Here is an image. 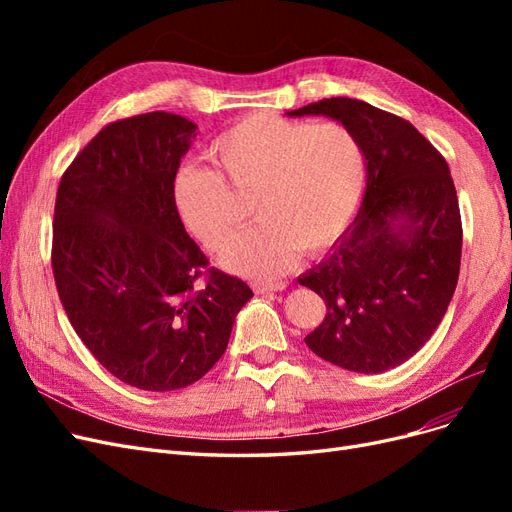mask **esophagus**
Returning <instances> with one entry per match:
<instances>
[{"label": "esophagus", "mask_w": 512, "mask_h": 512, "mask_svg": "<svg viewBox=\"0 0 512 512\" xmlns=\"http://www.w3.org/2000/svg\"><path fill=\"white\" fill-rule=\"evenodd\" d=\"M286 290V282H275V284H254L256 294H273Z\"/></svg>", "instance_id": "obj_1"}]
</instances>
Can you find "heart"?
Segmentation results:
<instances>
[{"mask_svg": "<svg viewBox=\"0 0 512 512\" xmlns=\"http://www.w3.org/2000/svg\"><path fill=\"white\" fill-rule=\"evenodd\" d=\"M215 166H181L173 203L183 226L207 250L220 252L243 220L235 194H254L258 222L222 254V265L247 277H275L299 254L331 247L361 203L367 160L344 123L250 115L209 147Z\"/></svg>", "mask_w": 512, "mask_h": 512, "instance_id": "heart-1", "label": "heart"}]
</instances>
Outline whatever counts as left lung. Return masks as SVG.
Wrapping results in <instances>:
<instances>
[{"instance_id": "left-lung-1", "label": "left lung", "mask_w": 512, "mask_h": 512, "mask_svg": "<svg viewBox=\"0 0 512 512\" xmlns=\"http://www.w3.org/2000/svg\"><path fill=\"white\" fill-rule=\"evenodd\" d=\"M288 115L331 117L363 145L359 215L299 284L327 303L307 348L337 367L380 374L427 344L453 299L463 232L451 170L410 121L363 100L327 98Z\"/></svg>"}]
</instances>
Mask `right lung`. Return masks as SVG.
Wrapping results in <instances>:
<instances>
[{
    "mask_svg": "<svg viewBox=\"0 0 512 512\" xmlns=\"http://www.w3.org/2000/svg\"><path fill=\"white\" fill-rule=\"evenodd\" d=\"M192 138L196 123L164 111L108 123L66 168L55 200L61 305L98 363L143 391L203 378L254 297L239 277L207 269L175 209Z\"/></svg>",
    "mask_w": 512,
    "mask_h": 512,
    "instance_id": "obj_1",
    "label": "right lung"
}]
</instances>
